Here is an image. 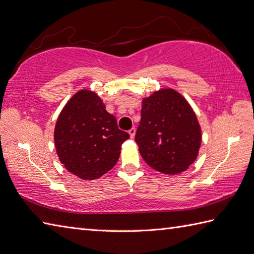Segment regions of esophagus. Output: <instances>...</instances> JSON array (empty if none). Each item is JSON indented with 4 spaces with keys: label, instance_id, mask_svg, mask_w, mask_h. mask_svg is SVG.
I'll use <instances>...</instances> for the list:
<instances>
[{
    "label": "esophagus",
    "instance_id": "esophagus-1",
    "mask_svg": "<svg viewBox=\"0 0 254 254\" xmlns=\"http://www.w3.org/2000/svg\"><path fill=\"white\" fill-rule=\"evenodd\" d=\"M135 132H136V130H135V127H132L130 131H128V134H130V136H131V138H133L134 136H135Z\"/></svg>",
    "mask_w": 254,
    "mask_h": 254
}]
</instances>
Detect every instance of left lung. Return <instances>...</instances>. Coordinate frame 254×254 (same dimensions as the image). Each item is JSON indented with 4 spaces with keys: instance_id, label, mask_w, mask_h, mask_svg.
Here are the masks:
<instances>
[{
    "instance_id": "1",
    "label": "left lung",
    "mask_w": 254,
    "mask_h": 254,
    "mask_svg": "<svg viewBox=\"0 0 254 254\" xmlns=\"http://www.w3.org/2000/svg\"><path fill=\"white\" fill-rule=\"evenodd\" d=\"M135 142L143 159L161 174L176 175L189 168L201 146V127L189 102L166 88L143 99Z\"/></svg>"
}]
</instances>
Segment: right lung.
Returning a JSON list of instances; mask_svg holds the SVG:
<instances>
[{"label": "right lung", "instance_id": "1", "mask_svg": "<svg viewBox=\"0 0 254 254\" xmlns=\"http://www.w3.org/2000/svg\"><path fill=\"white\" fill-rule=\"evenodd\" d=\"M128 137L99 97L86 89L77 91L64 106L55 128L59 159L84 180L97 179L112 169Z\"/></svg>", "mask_w": 254, "mask_h": 254}]
</instances>
